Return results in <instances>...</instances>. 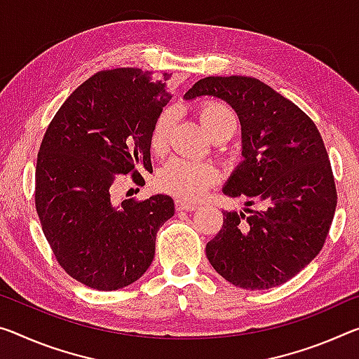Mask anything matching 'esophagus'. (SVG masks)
<instances>
[{
  "label": "esophagus",
  "instance_id": "1",
  "mask_svg": "<svg viewBox=\"0 0 359 359\" xmlns=\"http://www.w3.org/2000/svg\"><path fill=\"white\" fill-rule=\"evenodd\" d=\"M175 209L177 210H195V209H198V204L184 201V200H177L175 201Z\"/></svg>",
  "mask_w": 359,
  "mask_h": 359
}]
</instances>
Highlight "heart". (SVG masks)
Instances as JSON below:
<instances>
[{"label":"heart","instance_id":"b5f03b06","mask_svg":"<svg viewBox=\"0 0 359 359\" xmlns=\"http://www.w3.org/2000/svg\"><path fill=\"white\" fill-rule=\"evenodd\" d=\"M201 126L210 135H233L236 130V116L229 107L220 102H206L198 108ZM174 126V111L164 110L156 119L151 130V149L156 153L166 151L170 130ZM217 180V170L210 164L191 161V159L174 158L164 164L158 174V187L170 195L196 200Z\"/></svg>","mask_w":359,"mask_h":359}]
</instances>
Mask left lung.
I'll return each mask as SVG.
<instances>
[{
  "mask_svg": "<svg viewBox=\"0 0 359 359\" xmlns=\"http://www.w3.org/2000/svg\"><path fill=\"white\" fill-rule=\"evenodd\" d=\"M225 100L241 124L243 161L222 191L248 198L244 212L224 210L206 255L226 281L260 291L291 280L321 251L337 191L315 123L275 89L249 76H208L185 100Z\"/></svg>",
  "mask_w": 359,
  "mask_h": 359,
  "instance_id": "left-lung-1",
  "label": "left lung"
}]
</instances>
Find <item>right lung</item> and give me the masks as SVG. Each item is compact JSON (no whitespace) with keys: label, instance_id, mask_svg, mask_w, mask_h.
Segmentation results:
<instances>
[{"label":"right lung","instance_id":"right-lung-1","mask_svg":"<svg viewBox=\"0 0 359 359\" xmlns=\"http://www.w3.org/2000/svg\"><path fill=\"white\" fill-rule=\"evenodd\" d=\"M169 75L140 68L95 73L73 90L44 134L35 204L59 265L97 291L137 281L155 257L156 233L174 215L168 195L115 203L119 175L151 168V130L170 100Z\"/></svg>","mask_w":359,"mask_h":359}]
</instances>
